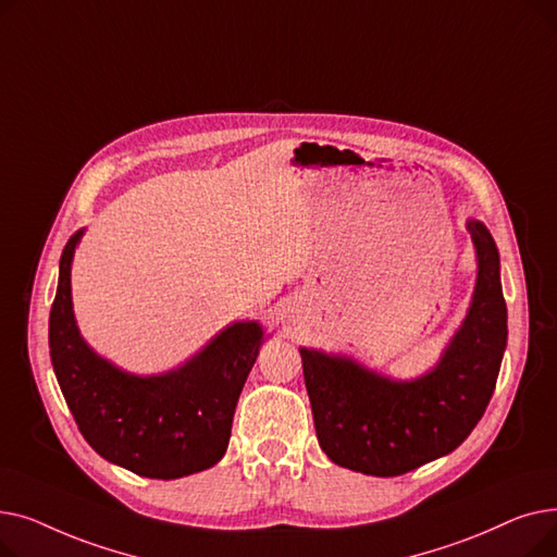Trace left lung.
<instances>
[{"label":"left lung","instance_id":"obj_1","mask_svg":"<svg viewBox=\"0 0 557 557\" xmlns=\"http://www.w3.org/2000/svg\"><path fill=\"white\" fill-rule=\"evenodd\" d=\"M476 286L470 309L426 374L397 382L349 357L300 347L318 443L332 462L368 476H399L451 454L483 418L508 341L499 250L470 219Z\"/></svg>","mask_w":557,"mask_h":557}]
</instances>
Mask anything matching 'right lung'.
Listing matches in <instances>:
<instances>
[{"instance_id":"right-lung-1","label":"right lung","mask_w":557,"mask_h":557,"mask_svg":"<svg viewBox=\"0 0 557 557\" xmlns=\"http://www.w3.org/2000/svg\"><path fill=\"white\" fill-rule=\"evenodd\" d=\"M85 230L72 234L49 313V355L58 386L90 447L146 479H181L216 465L252 370L263 330L255 320L216 334L185 366L139 376L87 345L72 311V259Z\"/></svg>"}]
</instances>
